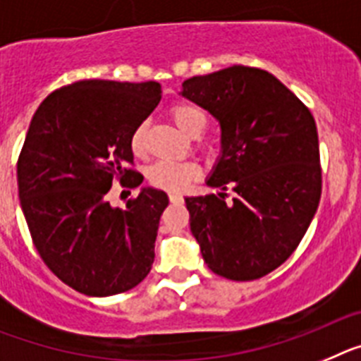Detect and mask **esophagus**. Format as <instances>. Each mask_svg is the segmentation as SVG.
Returning <instances> with one entry per match:
<instances>
[{
    "label": "esophagus",
    "mask_w": 361,
    "mask_h": 361,
    "mask_svg": "<svg viewBox=\"0 0 361 361\" xmlns=\"http://www.w3.org/2000/svg\"><path fill=\"white\" fill-rule=\"evenodd\" d=\"M169 200H171V203H180L183 202V196L178 192H169Z\"/></svg>",
    "instance_id": "34e87169"
}]
</instances>
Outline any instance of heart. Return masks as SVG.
<instances>
[{
    "label": "heart",
    "mask_w": 361,
    "mask_h": 361,
    "mask_svg": "<svg viewBox=\"0 0 361 361\" xmlns=\"http://www.w3.org/2000/svg\"><path fill=\"white\" fill-rule=\"evenodd\" d=\"M169 114H171L174 125L187 136H198L205 128V112L198 106L190 105V103H174ZM145 134L147 127L145 123H142L134 128L133 136H130V150L136 156H143V152H145ZM198 174V167L190 161H158L149 169L147 180L158 189L178 192V190L185 189L190 181L196 180Z\"/></svg>",
    "instance_id": "1"
}]
</instances>
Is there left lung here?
I'll return each mask as SVG.
<instances>
[{"label": "left lung", "mask_w": 361, "mask_h": 361, "mask_svg": "<svg viewBox=\"0 0 361 361\" xmlns=\"http://www.w3.org/2000/svg\"><path fill=\"white\" fill-rule=\"evenodd\" d=\"M181 96L221 128V156L207 180L221 192L185 198L192 236L214 274L258 280L293 255L318 209L314 118L280 80L243 65L189 78Z\"/></svg>", "instance_id": "left-lung-1"}]
</instances>
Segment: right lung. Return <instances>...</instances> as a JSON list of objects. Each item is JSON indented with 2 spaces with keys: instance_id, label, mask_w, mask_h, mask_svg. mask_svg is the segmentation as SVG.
<instances>
[{
  "instance_id": "add662e5",
  "label": "right lung",
  "mask_w": 361,
  "mask_h": 361,
  "mask_svg": "<svg viewBox=\"0 0 361 361\" xmlns=\"http://www.w3.org/2000/svg\"><path fill=\"white\" fill-rule=\"evenodd\" d=\"M161 99L156 81L83 80L49 94L18 159V190L47 267L87 296H112L145 280L167 194L145 187L125 209L112 181L136 189L130 136Z\"/></svg>"
}]
</instances>
